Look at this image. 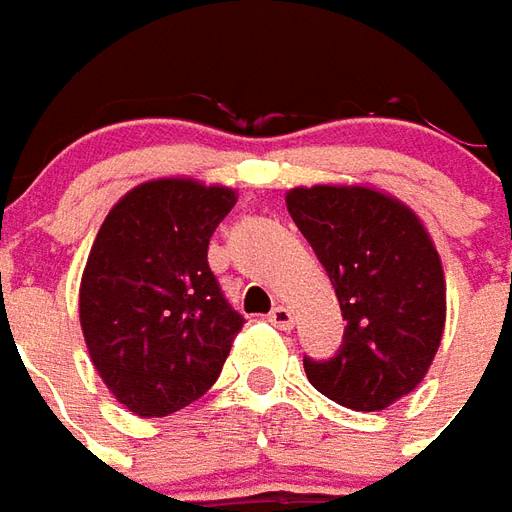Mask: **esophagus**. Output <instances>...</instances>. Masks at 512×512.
Instances as JSON below:
<instances>
[{
  "label": "esophagus",
  "instance_id": "1",
  "mask_svg": "<svg viewBox=\"0 0 512 512\" xmlns=\"http://www.w3.org/2000/svg\"><path fill=\"white\" fill-rule=\"evenodd\" d=\"M267 320L273 322L275 328H281V331H292L295 328V317H292V311L286 306H275L270 314H267Z\"/></svg>",
  "mask_w": 512,
  "mask_h": 512
}]
</instances>
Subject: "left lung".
I'll return each mask as SVG.
<instances>
[{
    "label": "left lung",
    "mask_w": 512,
    "mask_h": 512,
    "mask_svg": "<svg viewBox=\"0 0 512 512\" xmlns=\"http://www.w3.org/2000/svg\"><path fill=\"white\" fill-rule=\"evenodd\" d=\"M286 209L347 320L331 361H303L308 380L353 411H383L422 383L444 336L447 281L436 242L411 206L366 184L295 187Z\"/></svg>",
    "instance_id": "8db88e82"
}]
</instances>
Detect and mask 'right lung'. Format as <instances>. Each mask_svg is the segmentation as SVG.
Segmentation results:
<instances>
[{"label": "right lung", "instance_id": "right-lung-1", "mask_svg": "<svg viewBox=\"0 0 512 512\" xmlns=\"http://www.w3.org/2000/svg\"><path fill=\"white\" fill-rule=\"evenodd\" d=\"M237 204L223 184L170 176L112 206L79 284L90 361L134 416H168L212 389L242 314L209 270L217 223Z\"/></svg>", "mask_w": 512, "mask_h": 512}]
</instances>
